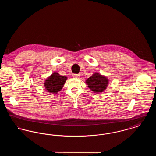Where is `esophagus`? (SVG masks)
<instances>
[{
    "instance_id": "1",
    "label": "esophagus",
    "mask_w": 156,
    "mask_h": 156,
    "mask_svg": "<svg viewBox=\"0 0 156 156\" xmlns=\"http://www.w3.org/2000/svg\"><path fill=\"white\" fill-rule=\"evenodd\" d=\"M73 77L75 78H80V75L76 74H73Z\"/></svg>"
}]
</instances>
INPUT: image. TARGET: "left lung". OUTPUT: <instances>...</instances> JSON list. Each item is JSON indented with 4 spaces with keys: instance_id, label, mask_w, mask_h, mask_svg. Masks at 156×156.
Returning a JSON list of instances; mask_svg holds the SVG:
<instances>
[{
    "instance_id": "8db88e82",
    "label": "left lung",
    "mask_w": 156,
    "mask_h": 156,
    "mask_svg": "<svg viewBox=\"0 0 156 156\" xmlns=\"http://www.w3.org/2000/svg\"><path fill=\"white\" fill-rule=\"evenodd\" d=\"M108 79L102 75L95 73L86 80V83L90 89L95 93L102 92L108 87Z\"/></svg>"
}]
</instances>
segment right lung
<instances>
[{
  "mask_svg": "<svg viewBox=\"0 0 156 156\" xmlns=\"http://www.w3.org/2000/svg\"><path fill=\"white\" fill-rule=\"evenodd\" d=\"M67 79L66 76L60 75L56 72L54 73L44 82L45 90L53 94H57L62 88Z\"/></svg>",
  "mask_w": 156,
  "mask_h": 156,
  "instance_id": "add662e5",
  "label": "right lung"
}]
</instances>
